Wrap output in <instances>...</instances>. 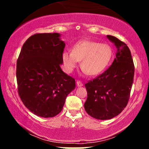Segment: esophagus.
<instances>
[{"label": "esophagus", "mask_w": 149, "mask_h": 149, "mask_svg": "<svg viewBox=\"0 0 149 149\" xmlns=\"http://www.w3.org/2000/svg\"><path fill=\"white\" fill-rule=\"evenodd\" d=\"M76 84L78 85V87H82L83 85V83H82L81 81H80V80H78V81L76 82Z\"/></svg>", "instance_id": "1"}]
</instances>
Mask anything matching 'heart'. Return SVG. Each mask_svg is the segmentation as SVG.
Returning a JSON list of instances; mask_svg holds the SVG:
<instances>
[{"instance_id":"obj_1","label":"heart","mask_w":149,"mask_h":149,"mask_svg":"<svg viewBox=\"0 0 149 149\" xmlns=\"http://www.w3.org/2000/svg\"><path fill=\"white\" fill-rule=\"evenodd\" d=\"M113 51L110 45L92 40H81L73 45L72 51H64L61 54L63 67L71 73L80 62V67L90 76L104 72L110 64Z\"/></svg>"}]
</instances>
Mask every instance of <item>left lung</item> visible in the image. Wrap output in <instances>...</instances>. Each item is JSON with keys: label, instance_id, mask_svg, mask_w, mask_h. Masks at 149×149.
<instances>
[{"label": "left lung", "instance_id": "obj_1", "mask_svg": "<svg viewBox=\"0 0 149 149\" xmlns=\"http://www.w3.org/2000/svg\"><path fill=\"white\" fill-rule=\"evenodd\" d=\"M117 48L116 57L103 73L85 85L88 97L84 104L90 116L109 120L124 110L134 80V66L129 47L117 38L107 36Z\"/></svg>", "mask_w": 149, "mask_h": 149}]
</instances>
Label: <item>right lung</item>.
<instances>
[{"label":"right lung","mask_w":149,"mask_h":149,"mask_svg":"<svg viewBox=\"0 0 149 149\" xmlns=\"http://www.w3.org/2000/svg\"><path fill=\"white\" fill-rule=\"evenodd\" d=\"M60 34L36 33L24 43L17 61L18 93L30 111L52 118L62 110L76 87L75 79L61 70L65 43Z\"/></svg>","instance_id":"obj_1"}]
</instances>
